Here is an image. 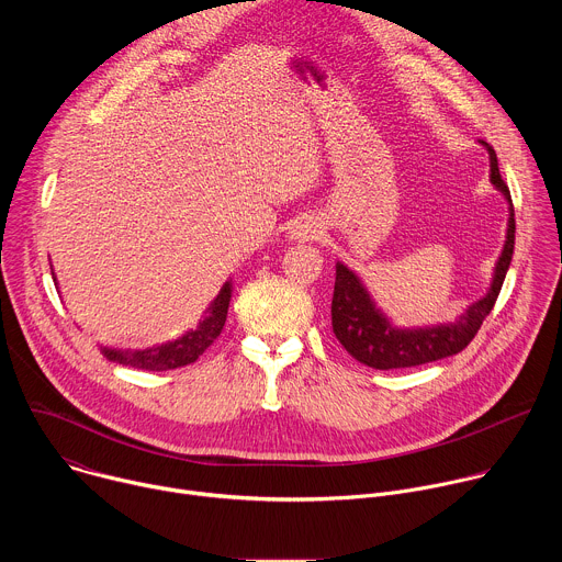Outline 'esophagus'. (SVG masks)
Wrapping results in <instances>:
<instances>
[{
  "label": "esophagus",
  "instance_id": "esophagus-1",
  "mask_svg": "<svg viewBox=\"0 0 562 562\" xmlns=\"http://www.w3.org/2000/svg\"><path fill=\"white\" fill-rule=\"evenodd\" d=\"M317 233H319L317 222L311 220V217H304V220H300V222L293 224V228H291V239H313Z\"/></svg>",
  "mask_w": 562,
  "mask_h": 562
}]
</instances>
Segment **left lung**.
I'll return each instance as SVG.
<instances>
[{
    "instance_id": "obj_1",
    "label": "left lung",
    "mask_w": 562,
    "mask_h": 562,
    "mask_svg": "<svg viewBox=\"0 0 562 562\" xmlns=\"http://www.w3.org/2000/svg\"><path fill=\"white\" fill-rule=\"evenodd\" d=\"M490 150L492 165V184L505 195L509 202V222H507V239L503 254L496 262L492 286L485 297L473 302L451 325L420 327V329H397L389 323V317L373 304L369 291L360 282V278L347 269L342 262L336 265V286L331 300V325L340 345L362 364L373 369H405L418 367L427 362L442 360L447 356L460 353L477 334L483 319L492 313L498 293L503 289L507 269L514 256L516 239V220L509 189L501 176L496 150L483 142Z\"/></svg>"
}]
</instances>
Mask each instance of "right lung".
I'll return each instance as SVG.
<instances>
[{
  "label": "right lung",
  "mask_w": 562,
  "mask_h": 562,
  "mask_svg": "<svg viewBox=\"0 0 562 562\" xmlns=\"http://www.w3.org/2000/svg\"><path fill=\"white\" fill-rule=\"evenodd\" d=\"M231 302V282H224L215 300L206 306L204 319H200V325L191 331H187L182 338L167 342V345H157L148 349H109L102 347V353L117 364L133 367V369H144V371H167V369H178L195 362L211 345L213 340L222 334V327L226 323V311Z\"/></svg>",
  "instance_id": "1"
}]
</instances>
